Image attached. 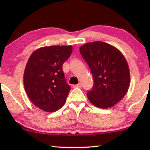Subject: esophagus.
Wrapping results in <instances>:
<instances>
[{
  "label": "esophagus",
  "mask_w": 150,
  "mask_h": 150,
  "mask_svg": "<svg viewBox=\"0 0 150 150\" xmlns=\"http://www.w3.org/2000/svg\"><path fill=\"white\" fill-rule=\"evenodd\" d=\"M73 88H81V83H79L77 85H75L73 86Z\"/></svg>",
  "instance_id": "obj_1"
}]
</instances>
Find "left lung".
Listing matches in <instances>:
<instances>
[{"instance_id":"8db88e82","label":"left lung","mask_w":150,"mask_h":150,"mask_svg":"<svg viewBox=\"0 0 150 150\" xmlns=\"http://www.w3.org/2000/svg\"><path fill=\"white\" fill-rule=\"evenodd\" d=\"M89 67L94 85L87 92L90 102L100 108L112 107L122 99L130 85L129 67L122 54L103 42L87 43L79 48Z\"/></svg>"}]
</instances>
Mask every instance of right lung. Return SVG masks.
<instances>
[{
    "instance_id": "1",
    "label": "right lung",
    "mask_w": 150,
    "mask_h": 150,
    "mask_svg": "<svg viewBox=\"0 0 150 150\" xmlns=\"http://www.w3.org/2000/svg\"><path fill=\"white\" fill-rule=\"evenodd\" d=\"M71 45L39 48L30 55L24 73V85L30 100L48 112L64 105L70 86L66 82L62 65L72 53Z\"/></svg>"
}]
</instances>
